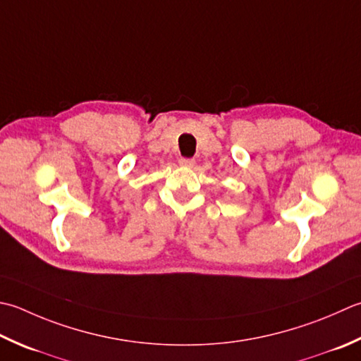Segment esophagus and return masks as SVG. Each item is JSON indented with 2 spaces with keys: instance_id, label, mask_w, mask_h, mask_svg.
I'll return each instance as SVG.
<instances>
[{
  "instance_id": "34e87169",
  "label": "esophagus",
  "mask_w": 361,
  "mask_h": 361,
  "mask_svg": "<svg viewBox=\"0 0 361 361\" xmlns=\"http://www.w3.org/2000/svg\"><path fill=\"white\" fill-rule=\"evenodd\" d=\"M194 164H195V159H192V158H181V159H180V166L192 167Z\"/></svg>"
}]
</instances>
